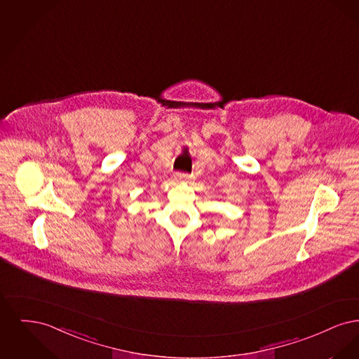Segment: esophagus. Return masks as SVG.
Masks as SVG:
<instances>
[{"instance_id":"obj_1","label":"esophagus","mask_w":359,"mask_h":359,"mask_svg":"<svg viewBox=\"0 0 359 359\" xmlns=\"http://www.w3.org/2000/svg\"><path fill=\"white\" fill-rule=\"evenodd\" d=\"M176 180H177V182H188V180H189V175H188V173L177 172V173H176Z\"/></svg>"}]
</instances>
